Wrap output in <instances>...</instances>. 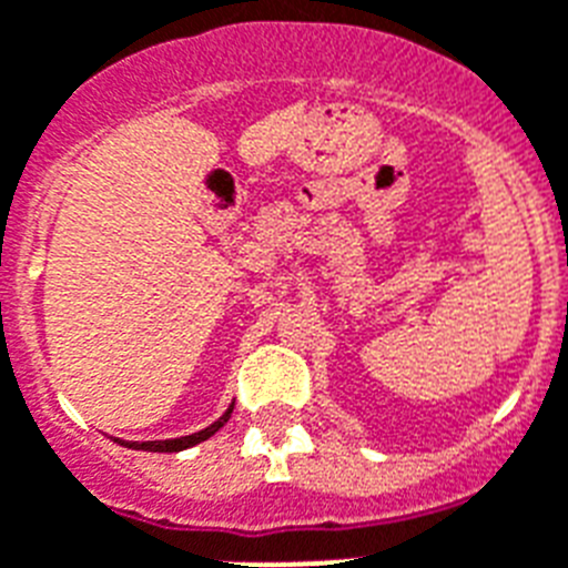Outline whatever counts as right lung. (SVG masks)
Here are the masks:
<instances>
[{"label":"right lung","instance_id":"1","mask_svg":"<svg viewBox=\"0 0 568 568\" xmlns=\"http://www.w3.org/2000/svg\"><path fill=\"white\" fill-rule=\"evenodd\" d=\"M232 418V409L223 415L220 420H214V424L209 426V429H203V433H194V435H185V438H171V442H148V444H133L135 449H150V453H176V449H185V447H194V444L205 442V438H211V435L217 433L220 426L226 424V420Z\"/></svg>","mask_w":568,"mask_h":568}]
</instances>
